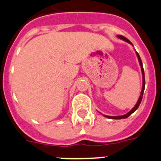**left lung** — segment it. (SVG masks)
<instances>
[{
  "label": "left lung",
  "mask_w": 161,
  "mask_h": 161,
  "mask_svg": "<svg viewBox=\"0 0 161 161\" xmlns=\"http://www.w3.org/2000/svg\"><path fill=\"white\" fill-rule=\"evenodd\" d=\"M118 37H119V38H121V39H123L124 41H126V42H129V43H131V42H130V41L127 39L126 38H125L124 36H123V35H118ZM136 55H137L138 56V59H139V64H140V66H141V70H142V74H143V88H142V91H141V93H140V97H139V100H138L137 103H136V105L135 106V107L133 108V109L130 110V111H129L128 113L124 115H122V116H107V115H105L106 118H108V119H126V118H128L129 116H130V114H131L132 113H134V112L136 111V109H138V107L139 106V105H140V103H141V101H142V98H143V91H144V88H145V78H144V71H143V64H142V60L141 59H140V57H139V54L136 52Z\"/></svg>",
  "instance_id": "obj_1"
}]
</instances>
